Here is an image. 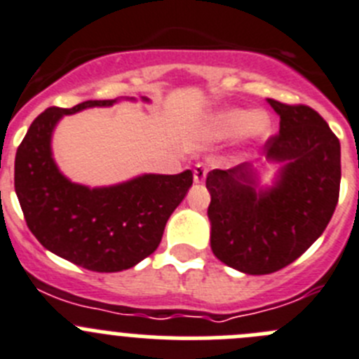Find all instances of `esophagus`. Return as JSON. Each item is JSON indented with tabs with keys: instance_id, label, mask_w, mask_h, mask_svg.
<instances>
[{
	"instance_id": "obj_1",
	"label": "esophagus",
	"mask_w": 359,
	"mask_h": 359,
	"mask_svg": "<svg viewBox=\"0 0 359 359\" xmlns=\"http://www.w3.org/2000/svg\"><path fill=\"white\" fill-rule=\"evenodd\" d=\"M207 170H209L207 168V164H203V163L195 164V170H193V179H195L196 184H202L203 180H205Z\"/></svg>"
}]
</instances>
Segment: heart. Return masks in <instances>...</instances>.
Returning <instances> with one entry per match:
<instances>
[{
  "mask_svg": "<svg viewBox=\"0 0 359 359\" xmlns=\"http://www.w3.org/2000/svg\"><path fill=\"white\" fill-rule=\"evenodd\" d=\"M269 126V118L264 111H246V109H226L209 120L207 130L212 138H230L246 133L262 134Z\"/></svg>",
  "mask_w": 359,
  "mask_h": 359,
  "instance_id": "obj_1",
  "label": "heart"
}]
</instances>
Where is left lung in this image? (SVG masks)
Wrapping results in <instances>:
<instances>
[{
    "label": "left lung",
    "instance_id": "1",
    "mask_svg": "<svg viewBox=\"0 0 359 359\" xmlns=\"http://www.w3.org/2000/svg\"><path fill=\"white\" fill-rule=\"evenodd\" d=\"M280 133L264 145L283 163L274 186L259 187L253 163L207 175L210 248L229 267L269 274L299 259L326 230L340 193V142L326 120L304 104L267 99Z\"/></svg>",
    "mask_w": 359,
    "mask_h": 359
}]
</instances>
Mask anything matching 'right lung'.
<instances>
[{
    "instance_id": "obj_1",
    "label": "right lung",
    "mask_w": 359,
    "mask_h": 359,
    "mask_svg": "<svg viewBox=\"0 0 359 359\" xmlns=\"http://www.w3.org/2000/svg\"><path fill=\"white\" fill-rule=\"evenodd\" d=\"M143 100H149L143 97ZM113 100L48 108L29 126L15 154L13 186L26 225L55 255L97 273L129 269L152 255L166 221L193 184V172L145 173L108 187L70 182L53 159L51 138L63 115Z\"/></svg>"
}]
</instances>
